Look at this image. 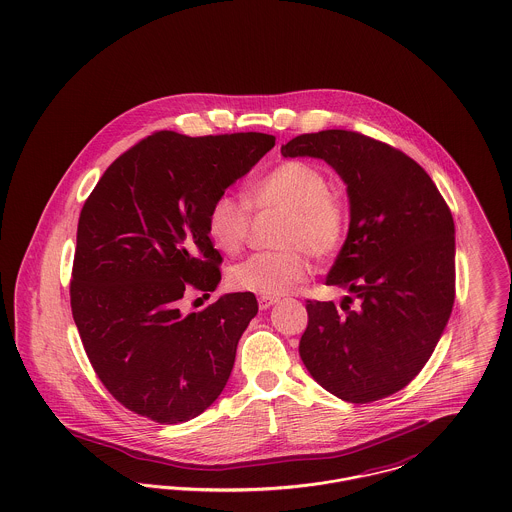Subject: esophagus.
<instances>
[{
    "mask_svg": "<svg viewBox=\"0 0 512 512\" xmlns=\"http://www.w3.org/2000/svg\"><path fill=\"white\" fill-rule=\"evenodd\" d=\"M277 303V299H273V297H260L258 299V307L260 310H268V308L273 307Z\"/></svg>",
    "mask_w": 512,
    "mask_h": 512,
    "instance_id": "1",
    "label": "esophagus"
}]
</instances>
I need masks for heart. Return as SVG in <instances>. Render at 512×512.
<instances>
[{"mask_svg": "<svg viewBox=\"0 0 512 512\" xmlns=\"http://www.w3.org/2000/svg\"><path fill=\"white\" fill-rule=\"evenodd\" d=\"M248 200L256 209H285L275 252H258L231 268L235 289L262 297H281L303 283L316 258L334 256L345 240L349 209L343 196L330 188L326 171L314 163L289 159L260 176ZM250 231V209L229 192L219 194L207 211V235L225 254H239Z\"/></svg>", "mask_w": 512, "mask_h": 512, "instance_id": "1", "label": "heart"}]
</instances>
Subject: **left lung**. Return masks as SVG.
Segmentation results:
<instances>
[{
	"label": "left lung",
	"mask_w": 512,
	"mask_h": 512,
	"mask_svg": "<svg viewBox=\"0 0 512 512\" xmlns=\"http://www.w3.org/2000/svg\"><path fill=\"white\" fill-rule=\"evenodd\" d=\"M283 157L324 159L347 184L349 231L326 285L307 301L299 343L312 378L351 404L386 398L419 375L454 305V221L431 176L400 149L347 130L293 137ZM353 298L360 305L351 309Z\"/></svg>",
	"instance_id": "8db88e82"
}]
</instances>
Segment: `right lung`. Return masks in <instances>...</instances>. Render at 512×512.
Segmentation results:
<instances>
[{
    "label": "right lung",
    "instance_id": "obj_1",
    "mask_svg": "<svg viewBox=\"0 0 512 512\" xmlns=\"http://www.w3.org/2000/svg\"><path fill=\"white\" fill-rule=\"evenodd\" d=\"M275 145L258 132L188 137L155 132L122 153L81 209L71 312L106 390L137 415L184 423L223 392L252 293L182 314L186 289L215 291L221 254L207 211Z\"/></svg>",
    "mask_w": 512,
    "mask_h": 512
}]
</instances>
